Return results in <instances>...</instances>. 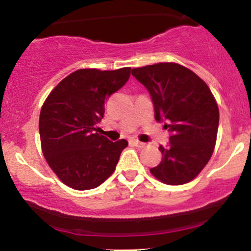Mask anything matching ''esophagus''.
Returning <instances> with one entry per match:
<instances>
[{
    "label": "esophagus",
    "mask_w": 251,
    "mask_h": 251,
    "mask_svg": "<svg viewBox=\"0 0 251 251\" xmlns=\"http://www.w3.org/2000/svg\"><path fill=\"white\" fill-rule=\"evenodd\" d=\"M133 144L137 148H144V146H145V143L139 142V140H133Z\"/></svg>",
    "instance_id": "34e87169"
}]
</instances>
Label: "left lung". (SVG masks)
I'll use <instances>...</instances> for the list:
<instances>
[{"mask_svg":"<svg viewBox=\"0 0 251 251\" xmlns=\"http://www.w3.org/2000/svg\"><path fill=\"white\" fill-rule=\"evenodd\" d=\"M145 86L154 106V118L171 133L160 145L163 159L151 169L169 185L192 180L211 158L220 112L211 91L194 72L178 63L164 62L132 70Z\"/></svg>","mask_w":251,"mask_h":251,"instance_id":"1","label":"left lung"}]
</instances>
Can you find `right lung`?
Segmentation results:
<instances>
[{
    "mask_svg": "<svg viewBox=\"0 0 251 251\" xmlns=\"http://www.w3.org/2000/svg\"><path fill=\"white\" fill-rule=\"evenodd\" d=\"M131 68L79 70L46 99L39 120L42 152L62 183L75 190L99 186L114 172L127 140L98 133L105 102L127 82Z\"/></svg>",
    "mask_w": 251,
    "mask_h": 251,
    "instance_id": "1",
    "label": "right lung"
}]
</instances>
